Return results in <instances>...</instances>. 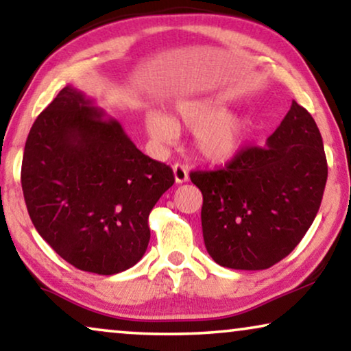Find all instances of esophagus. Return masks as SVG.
<instances>
[{
    "label": "esophagus",
    "instance_id": "obj_1",
    "mask_svg": "<svg viewBox=\"0 0 351 351\" xmlns=\"http://www.w3.org/2000/svg\"><path fill=\"white\" fill-rule=\"evenodd\" d=\"M172 171H174L176 184H184V182L189 180V169L184 165H174Z\"/></svg>",
    "mask_w": 351,
    "mask_h": 351
}]
</instances>
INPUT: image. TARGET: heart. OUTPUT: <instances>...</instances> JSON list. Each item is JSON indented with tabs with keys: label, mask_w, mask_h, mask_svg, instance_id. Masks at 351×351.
<instances>
[{
	"label": "heart",
	"mask_w": 351,
	"mask_h": 351,
	"mask_svg": "<svg viewBox=\"0 0 351 351\" xmlns=\"http://www.w3.org/2000/svg\"><path fill=\"white\" fill-rule=\"evenodd\" d=\"M179 126L195 131V148L204 160L227 162L241 152L251 121L244 114L227 113L222 105L209 99L177 104L176 119L155 110L145 114L148 136L158 142L174 141Z\"/></svg>",
	"instance_id": "b5f03b06"
}]
</instances>
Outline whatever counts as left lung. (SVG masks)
I'll return each instance as SVG.
<instances>
[{
  "label": "left lung",
  "instance_id": "left-lung-1",
  "mask_svg": "<svg viewBox=\"0 0 351 351\" xmlns=\"http://www.w3.org/2000/svg\"><path fill=\"white\" fill-rule=\"evenodd\" d=\"M190 179L203 193L209 256L233 270H265L294 251L318 214L328 180L323 138L294 100L265 145Z\"/></svg>",
  "mask_w": 351,
  "mask_h": 351
}]
</instances>
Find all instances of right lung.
Here are the masks:
<instances>
[{
	"mask_svg": "<svg viewBox=\"0 0 351 351\" xmlns=\"http://www.w3.org/2000/svg\"><path fill=\"white\" fill-rule=\"evenodd\" d=\"M21 180L41 238L80 270L114 275L145 254L148 215L174 174L143 155L94 100L66 86L33 123Z\"/></svg>",
	"mask_w": 351,
	"mask_h": 351,
	"instance_id": "obj_1",
	"label": "right lung"
}]
</instances>
